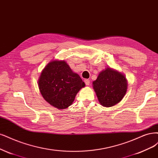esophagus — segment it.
<instances>
[{
	"mask_svg": "<svg viewBox=\"0 0 158 158\" xmlns=\"http://www.w3.org/2000/svg\"><path fill=\"white\" fill-rule=\"evenodd\" d=\"M84 82L86 85H89L90 84V80L88 79H85L84 80Z\"/></svg>",
	"mask_w": 158,
	"mask_h": 158,
	"instance_id": "1",
	"label": "esophagus"
}]
</instances>
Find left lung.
Returning a JSON list of instances; mask_svg holds the SVG:
<instances>
[{
    "instance_id": "obj_1",
    "label": "left lung",
    "mask_w": 158,
    "mask_h": 158,
    "mask_svg": "<svg viewBox=\"0 0 158 158\" xmlns=\"http://www.w3.org/2000/svg\"><path fill=\"white\" fill-rule=\"evenodd\" d=\"M93 87L101 105L113 106L120 102L126 94L127 81L125 76L108 67L99 74Z\"/></svg>"
}]
</instances>
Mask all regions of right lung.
Wrapping results in <instances>:
<instances>
[{"instance_id":"add662e5","label":"right lung","mask_w":158,"mask_h":158,"mask_svg":"<svg viewBox=\"0 0 158 158\" xmlns=\"http://www.w3.org/2000/svg\"><path fill=\"white\" fill-rule=\"evenodd\" d=\"M44 99L57 109L72 105L85 83L64 61L53 60L43 69L38 81Z\"/></svg>"}]
</instances>
